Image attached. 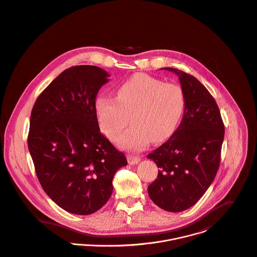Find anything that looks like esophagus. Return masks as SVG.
Returning <instances> with one entry per match:
<instances>
[{
  "label": "esophagus",
  "instance_id": "obj_1",
  "mask_svg": "<svg viewBox=\"0 0 257 257\" xmlns=\"http://www.w3.org/2000/svg\"><path fill=\"white\" fill-rule=\"evenodd\" d=\"M127 160H128V163H129L130 165H135V164H138V163L140 162L141 158L138 157V156L128 155V156H127Z\"/></svg>",
  "mask_w": 257,
  "mask_h": 257
}]
</instances>
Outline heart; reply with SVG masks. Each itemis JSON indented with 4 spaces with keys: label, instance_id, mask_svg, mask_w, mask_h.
Returning a JSON list of instances; mask_svg holds the SVG:
<instances>
[{
    "label": "heart",
    "instance_id": "1",
    "mask_svg": "<svg viewBox=\"0 0 257 257\" xmlns=\"http://www.w3.org/2000/svg\"><path fill=\"white\" fill-rule=\"evenodd\" d=\"M186 95L175 83L146 73H137L121 83L115 98L100 95L95 99V113L103 132L116 140L128 124L131 115L132 127L120 137L121 147L138 151L150 140L162 142L177 130L185 109Z\"/></svg>",
    "mask_w": 257,
    "mask_h": 257
}]
</instances>
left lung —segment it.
<instances>
[{
	"instance_id": "8db88e82",
	"label": "left lung",
	"mask_w": 257,
	"mask_h": 257,
	"mask_svg": "<svg viewBox=\"0 0 257 257\" xmlns=\"http://www.w3.org/2000/svg\"><path fill=\"white\" fill-rule=\"evenodd\" d=\"M186 95V109L171 138L147 156L159 168L148 187L159 207L179 212L196 205L217 173L224 137L218 106L205 86L193 75L172 67Z\"/></svg>"
}]
</instances>
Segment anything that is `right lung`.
I'll return each instance as SVG.
<instances>
[{"label": "right lung", "instance_id": "obj_1", "mask_svg": "<svg viewBox=\"0 0 257 257\" xmlns=\"http://www.w3.org/2000/svg\"><path fill=\"white\" fill-rule=\"evenodd\" d=\"M110 76L94 65L62 71L40 94L31 114L28 146L38 179L64 210L86 215L111 197L125 155L101 134L94 103Z\"/></svg>", "mask_w": 257, "mask_h": 257}]
</instances>
